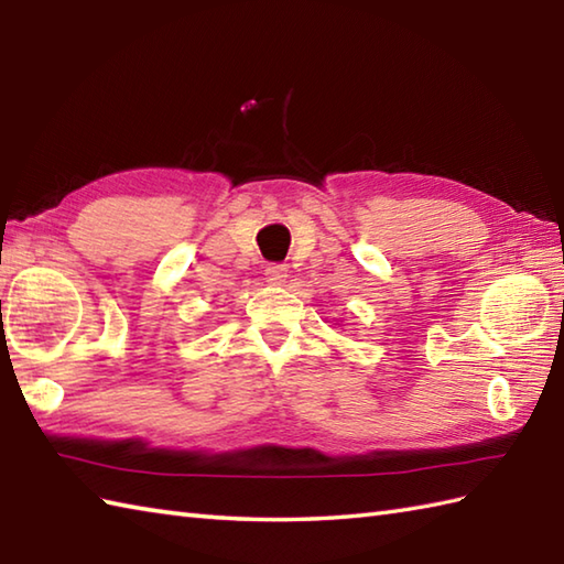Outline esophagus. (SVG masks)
<instances>
[{"label":"esophagus","mask_w":564,"mask_h":564,"mask_svg":"<svg viewBox=\"0 0 564 564\" xmlns=\"http://www.w3.org/2000/svg\"><path fill=\"white\" fill-rule=\"evenodd\" d=\"M267 281L271 285H283L289 281V269H285L283 263H271V267H267Z\"/></svg>","instance_id":"obj_1"}]
</instances>
